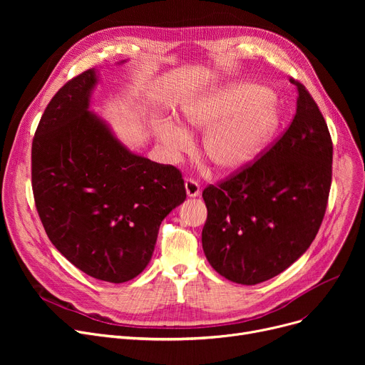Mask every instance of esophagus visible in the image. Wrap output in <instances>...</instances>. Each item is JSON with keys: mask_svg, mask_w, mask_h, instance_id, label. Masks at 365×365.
<instances>
[{"mask_svg": "<svg viewBox=\"0 0 365 365\" xmlns=\"http://www.w3.org/2000/svg\"><path fill=\"white\" fill-rule=\"evenodd\" d=\"M185 189H186V195L189 198H197L201 194L200 185L195 180H192V179H186L185 180Z\"/></svg>", "mask_w": 365, "mask_h": 365, "instance_id": "obj_1", "label": "esophagus"}]
</instances>
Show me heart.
<instances>
[{"label": "heart", "instance_id": "heart-1", "mask_svg": "<svg viewBox=\"0 0 365 365\" xmlns=\"http://www.w3.org/2000/svg\"><path fill=\"white\" fill-rule=\"evenodd\" d=\"M180 124L157 118L153 138L171 158H180L192 146L187 130L204 133L201 155L220 175H234L253 164L275 136L281 110L266 87L256 83H231L215 87L180 108Z\"/></svg>", "mask_w": 365, "mask_h": 365}]
</instances>
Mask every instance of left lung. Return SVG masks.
Instances as JSON below:
<instances>
[{"instance_id": "obj_1", "label": "left lung", "mask_w": 365, "mask_h": 365, "mask_svg": "<svg viewBox=\"0 0 365 365\" xmlns=\"http://www.w3.org/2000/svg\"><path fill=\"white\" fill-rule=\"evenodd\" d=\"M282 138L250 167L202 198L207 222L202 248L226 279L255 285L292 266L315 240L331 185L333 143L306 88Z\"/></svg>"}]
</instances>
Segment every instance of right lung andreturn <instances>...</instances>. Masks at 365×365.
<instances>
[{"mask_svg":"<svg viewBox=\"0 0 365 365\" xmlns=\"http://www.w3.org/2000/svg\"><path fill=\"white\" fill-rule=\"evenodd\" d=\"M99 83L88 69L47 105L32 142V189L57 250L84 274L120 284L148 266L161 222L186 190L176 167L130 150L91 110Z\"/></svg>","mask_w":365,"mask_h":365,"instance_id":"1","label":"right lung"}]
</instances>
